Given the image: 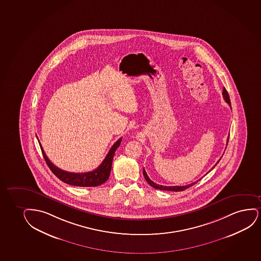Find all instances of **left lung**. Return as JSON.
<instances>
[{
    "mask_svg": "<svg viewBox=\"0 0 261 261\" xmlns=\"http://www.w3.org/2000/svg\"><path fill=\"white\" fill-rule=\"evenodd\" d=\"M222 95H223L225 101L228 103V105H229V107L231 108L230 99H229V96H228L227 90L225 89V88H223V90H222ZM228 142H227V145H228ZM220 160H221V159H220ZM220 160H219L217 163H216V164L212 168V169H213V168H215V166L217 165L219 162H220ZM211 170H210V171H211ZM143 175L145 176V179L146 180V181L148 182L149 185L152 186V188L158 189V190H162V191H170V192H182V191H185L186 189L192 187V185H194L195 184H197L199 180H201V178H200L198 181H194V182H192L191 185H185V186H163V185H157V184L153 182L151 179L149 178L148 175H147L146 172H145V168H143Z\"/></svg>",
    "mask_w": 261,
    "mask_h": 261,
    "instance_id": "obj_1",
    "label": "left lung"
}]
</instances>
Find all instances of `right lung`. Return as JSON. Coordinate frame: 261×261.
<instances>
[{"instance_id": "1", "label": "right lung", "mask_w": 261, "mask_h": 261, "mask_svg": "<svg viewBox=\"0 0 261 261\" xmlns=\"http://www.w3.org/2000/svg\"><path fill=\"white\" fill-rule=\"evenodd\" d=\"M40 144L41 152L43 154L44 159L46 161V164L49 167L51 171L58 177V178L68 185H74V186H80V187H94L104 184L109 179L111 167H112L113 158L116 152V149L118 148L119 145L122 141V138L119 139L112 147L109 150V153L107 154L105 159L103 160L101 164L95 168L93 171L86 172V173H72V172L64 171L61 168H57L54 165L52 162H50L49 159L47 158L46 153L44 152L43 148L41 146L40 140L38 139Z\"/></svg>"}]
</instances>
